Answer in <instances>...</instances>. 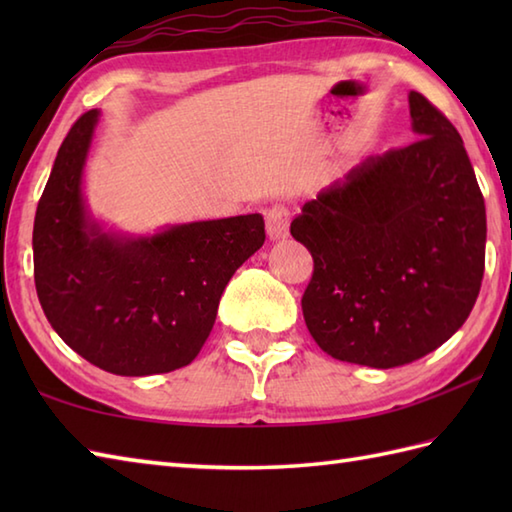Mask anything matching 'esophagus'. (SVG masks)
I'll list each match as a JSON object with an SVG mask.
<instances>
[{"label": "esophagus", "mask_w": 512, "mask_h": 512, "mask_svg": "<svg viewBox=\"0 0 512 512\" xmlns=\"http://www.w3.org/2000/svg\"><path fill=\"white\" fill-rule=\"evenodd\" d=\"M288 228H290V211L286 206L277 204L273 209L266 211V231L273 242L288 237Z\"/></svg>", "instance_id": "34e87169"}]
</instances>
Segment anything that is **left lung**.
Wrapping results in <instances>:
<instances>
[{"label":"left lung","mask_w":512,"mask_h":512,"mask_svg":"<svg viewBox=\"0 0 512 512\" xmlns=\"http://www.w3.org/2000/svg\"><path fill=\"white\" fill-rule=\"evenodd\" d=\"M409 116L416 143L365 158L290 224L314 259L303 319L336 361L389 369L427 356L480 295L486 206L471 160L418 92Z\"/></svg>","instance_id":"8db88e82"}]
</instances>
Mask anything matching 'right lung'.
Listing matches in <instances>:
<instances>
[{
	"label": "right lung",
	"mask_w": 512,
	"mask_h": 512,
	"mask_svg": "<svg viewBox=\"0 0 512 512\" xmlns=\"http://www.w3.org/2000/svg\"><path fill=\"white\" fill-rule=\"evenodd\" d=\"M101 110L65 136L37 206V297L63 343L116 376L167 374L209 339L222 292L262 248L259 213L132 235L107 228L85 198Z\"/></svg>",
	"instance_id": "right-lung-1"
}]
</instances>
